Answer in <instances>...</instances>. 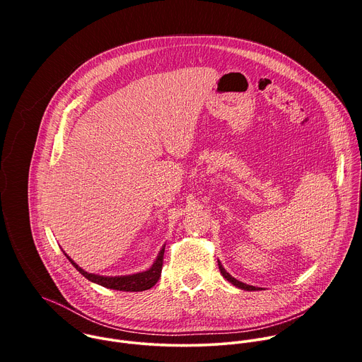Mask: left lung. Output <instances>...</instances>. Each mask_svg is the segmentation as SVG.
I'll list each match as a JSON object with an SVG mask.
<instances>
[{
	"instance_id": "obj_1",
	"label": "left lung",
	"mask_w": 362,
	"mask_h": 362,
	"mask_svg": "<svg viewBox=\"0 0 362 362\" xmlns=\"http://www.w3.org/2000/svg\"><path fill=\"white\" fill-rule=\"evenodd\" d=\"M218 265H219V271H221V274H222V276L226 279V281H229L232 285H235L236 288H240V289H243V291H259L261 288H256V286H252V285H247V284H243V282H240V281H238L236 278H233L229 272H226V269L222 267V264L218 261Z\"/></svg>"
}]
</instances>
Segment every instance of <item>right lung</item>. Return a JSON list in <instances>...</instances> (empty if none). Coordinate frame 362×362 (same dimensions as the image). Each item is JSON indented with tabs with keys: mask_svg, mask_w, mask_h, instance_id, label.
Segmentation results:
<instances>
[{
	"mask_svg": "<svg viewBox=\"0 0 362 362\" xmlns=\"http://www.w3.org/2000/svg\"><path fill=\"white\" fill-rule=\"evenodd\" d=\"M64 252V250H63ZM163 253H165V246L160 249L156 261L153 262V265L143 272H137L133 275H123V276H103L97 274H88L83 268H80L71 257L64 252L67 259L71 262V265L88 281L101 285L109 289H116V291H124V292H140V291H147L151 286L156 285V282L160 278L162 274V265H163Z\"/></svg>",
	"mask_w": 362,
	"mask_h": 362,
	"instance_id": "1",
	"label": "right lung"
}]
</instances>
